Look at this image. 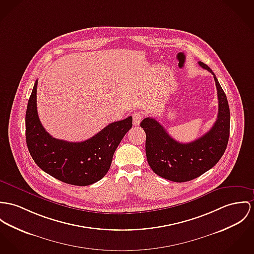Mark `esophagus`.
Segmentation results:
<instances>
[{"label": "esophagus", "instance_id": "esophagus-1", "mask_svg": "<svg viewBox=\"0 0 254 254\" xmlns=\"http://www.w3.org/2000/svg\"><path fill=\"white\" fill-rule=\"evenodd\" d=\"M143 118H144V113H142V112H134V113L132 114L133 125H134V126H138V125L141 123V121L143 120Z\"/></svg>", "mask_w": 254, "mask_h": 254}]
</instances>
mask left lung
<instances>
[{
	"mask_svg": "<svg viewBox=\"0 0 254 254\" xmlns=\"http://www.w3.org/2000/svg\"><path fill=\"white\" fill-rule=\"evenodd\" d=\"M198 64L214 75L216 86L218 113L212 128L192 142L180 143L154 118H145L140 124L146 133L150 167L156 175L177 183L191 181L214 167L224 154L229 139L230 110L226 95L213 70L202 62Z\"/></svg>",
	"mask_w": 254,
	"mask_h": 254,
	"instance_id": "8db88e82",
	"label": "left lung"
}]
</instances>
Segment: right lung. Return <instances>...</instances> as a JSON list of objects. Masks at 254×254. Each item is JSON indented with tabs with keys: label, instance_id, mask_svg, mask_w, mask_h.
I'll return each instance as SVG.
<instances>
[{
	"label": "right lung",
	"instance_id": "1",
	"mask_svg": "<svg viewBox=\"0 0 254 254\" xmlns=\"http://www.w3.org/2000/svg\"><path fill=\"white\" fill-rule=\"evenodd\" d=\"M35 83L26 111V142L40 169L73 186H89L108 172L123 137L132 127V117L109 124L83 142H67L51 136L42 127L37 110Z\"/></svg>",
	"mask_w": 254,
	"mask_h": 254
}]
</instances>
